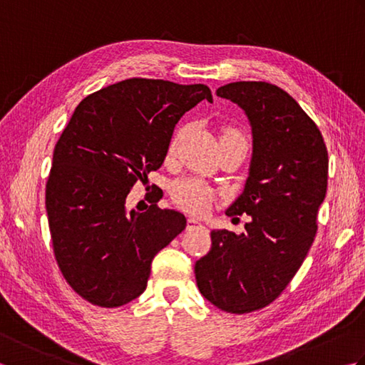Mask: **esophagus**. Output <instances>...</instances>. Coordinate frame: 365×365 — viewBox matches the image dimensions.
I'll return each mask as SVG.
<instances>
[{"mask_svg": "<svg viewBox=\"0 0 365 365\" xmlns=\"http://www.w3.org/2000/svg\"><path fill=\"white\" fill-rule=\"evenodd\" d=\"M196 226H200V222H199L197 220H195V218H190V220H188V229L196 227Z\"/></svg>", "mask_w": 365, "mask_h": 365, "instance_id": "obj_1", "label": "esophagus"}]
</instances>
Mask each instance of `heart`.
Listing matches in <instances>:
<instances>
[{
	"instance_id": "obj_1",
	"label": "heart",
	"mask_w": 365,
	"mask_h": 365,
	"mask_svg": "<svg viewBox=\"0 0 365 365\" xmlns=\"http://www.w3.org/2000/svg\"><path fill=\"white\" fill-rule=\"evenodd\" d=\"M227 135L243 139V135L237 130H229ZM175 141L170 144V149H174ZM170 196L173 200L182 207L183 210L195 215H202L208 212L213 202V190L207 183L197 180V178H180L170 185Z\"/></svg>"
}]
</instances>
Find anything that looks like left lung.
<instances>
[{
  "label": "left lung",
  "instance_id": "obj_1",
  "mask_svg": "<svg viewBox=\"0 0 365 365\" xmlns=\"http://www.w3.org/2000/svg\"><path fill=\"white\" fill-rule=\"evenodd\" d=\"M251 123L252 158L245 190L226 215H250L245 234L212 230V250L195 265L202 297L224 312L273 302L297 274L317 234L327 196L328 150L297 100L265 81L224 84Z\"/></svg>",
  "mask_w": 365,
  "mask_h": 365
}]
</instances>
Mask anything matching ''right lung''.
Returning <instances> with one entry per match:
<instances>
[{"instance_id": "right-lung-1", "label": "right lung", "mask_w": 365, "mask_h": 365, "mask_svg": "<svg viewBox=\"0 0 365 365\" xmlns=\"http://www.w3.org/2000/svg\"><path fill=\"white\" fill-rule=\"evenodd\" d=\"M202 100L213 102L205 84L130 78L75 108L54 147L45 207L61 273L92 304L138 298L155 255L187 226L160 197L145 212H128L125 200L163 165L175 123Z\"/></svg>"}]
</instances>
